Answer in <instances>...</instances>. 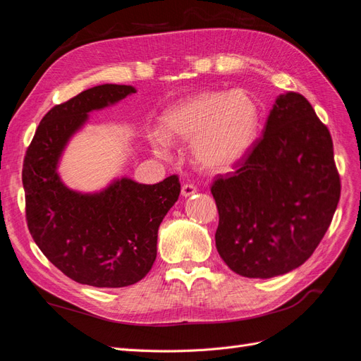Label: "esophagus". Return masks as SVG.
Masks as SVG:
<instances>
[{
	"instance_id": "34e87169",
	"label": "esophagus",
	"mask_w": 361,
	"mask_h": 361,
	"mask_svg": "<svg viewBox=\"0 0 361 361\" xmlns=\"http://www.w3.org/2000/svg\"><path fill=\"white\" fill-rule=\"evenodd\" d=\"M180 192H182V197L187 199V197H191L192 194L197 192V188H195L194 185H191V183H185L183 187H182V191H180Z\"/></svg>"
}]
</instances>
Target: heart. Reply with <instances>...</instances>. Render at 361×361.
<instances>
[{
  "label": "heart",
  "mask_w": 361,
  "mask_h": 361,
  "mask_svg": "<svg viewBox=\"0 0 361 361\" xmlns=\"http://www.w3.org/2000/svg\"><path fill=\"white\" fill-rule=\"evenodd\" d=\"M259 126V105L245 90L203 92L170 106L150 143L164 155L171 140L191 141L192 157L203 170L226 173L248 157Z\"/></svg>",
  "instance_id": "1"
}]
</instances>
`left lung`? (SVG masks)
<instances>
[{
  "mask_svg": "<svg viewBox=\"0 0 361 361\" xmlns=\"http://www.w3.org/2000/svg\"><path fill=\"white\" fill-rule=\"evenodd\" d=\"M215 245L248 279L288 274L319 245L341 197L333 141L300 93L277 96L264 135L235 174L212 185Z\"/></svg>",
  "mask_w": 361,
  "mask_h": 361,
  "instance_id": "obj_1",
  "label": "left lung"
}]
</instances>
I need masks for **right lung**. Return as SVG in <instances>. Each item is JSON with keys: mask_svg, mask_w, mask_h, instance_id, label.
Masks as SVG:
<instances>
[{"mask_svg": "<svg viewBox=\"0 0 361 361\" xmlns=\"http://www.w3.org/2000/svg\"><path fill=\"white\" fill-rule=\"evenodd\" d=\"M134 93L133 85L102 84L54 106L24 159L30 233L51 264L82 285L125 288L146 277L157 259L159 224L179 199L178 176L155 185L114 178L93 192L72 190L60 176L64 150L90 113Z\"/></svg>", "mask_w": 361, "mask_h": 361, "instance_id": "add662e5", "label": "right lung"}]
</instances>
